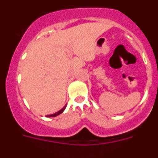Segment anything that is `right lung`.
<instances>
[{"instance_id":"obj_1","label":"right lung","mask_w":158,"mask_h":158,"mask_svg":"<svg viewBox=\"0 0 158 158\" xmlns=\"http://www.w3.org/2000/svg\"><path fill=\"white\" fill-rule=\"evenodd\" d=\"M65 107H63V108H62V109H61V110H60V111H58V112L54 113V114H53V115H47V117H54V116H57V115H60V114H61V113L63 112L64 110H65Z\"/></svg>"}]
</instances>
